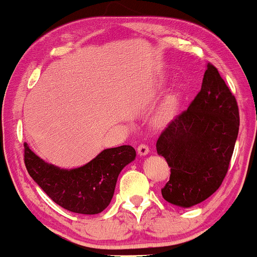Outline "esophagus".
Segmentation results:
<instances>
[{
	"instance_id": "34e87169",
	"label": "esophagus",
	"mask_w": 257,
	"mask_h": 257,
	"mask_svg": "<svg viewBox=\"0 0 257 257\" xmlns=\"http://www.w3.org/2000/svg\"><path fill=\"white\" fill-rule=\"evenodd\" d=\"M149 152H150L149 146L145 145V144H141V145H139V147H138V155L145 156V155H147V153H149Z\"/></svg>"
}]
</instances>
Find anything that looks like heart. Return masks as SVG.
<instances>
[{
	"label": "heart",
	"mask_w": 257,
	"mask_h": 257,
	"mask_svg": "<svg viewBox=\"0 0 257 257\" xmlns=\"http://www.w3.org/2000/svg\"><path fill=\"white\" fill-rule=\"evenodd\" d=\"M180 104V94L179 93H172L168 95L163 104L161 105L157 116H156V122L158 124H166V123L170 122L176 114Z\"/></svg>",
	"instance_id": "heart-1"
}]
</instances>
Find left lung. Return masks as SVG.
<instances>
[{
	"label": "left lung",
	"mask_w": 257,
	"mask_h": 257,
	"mask_svg": "<svg viewBox=\"0 0 257 257\" xmlns=\"http://www.w3.org/2000/svg\"><path fill=\"white\" fill-rule=\"evenodd\" d=\"M238 131L237 100L209 63L199 93L156 144L157 153L170 167L169 181L162 188L163 198L190 208L210 197L225 179Z\"/></svg>",
	"instance_id": "obj_1"
}]
</instances>
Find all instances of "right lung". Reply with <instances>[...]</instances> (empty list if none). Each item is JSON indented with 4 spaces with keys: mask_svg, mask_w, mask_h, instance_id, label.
Segmentation results:
<instances>
[{
    "mask_svg": "<svg viewBox=\"0 0 257 257\" xmlns=\"http://www.w3.org/2000/svg\"><path fill=\"white\" fill-rule=\"evenodd\" d=\"M134 147L123 145L104 150L89 163L66 170L48 164L24 144V162L34 181L61 208L77 214L101 213L113 197L117 178L134 161Z\"/></svg>",
    "mask_w": 257,
    "mask_h": 257,
    "instance_id": "obj_1",
    "label": "right lung"
}]
</instances>
